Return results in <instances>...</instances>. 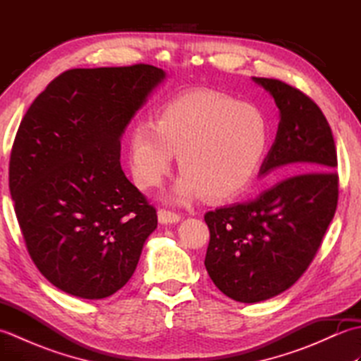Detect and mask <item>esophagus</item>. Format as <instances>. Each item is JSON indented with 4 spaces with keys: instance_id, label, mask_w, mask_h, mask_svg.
<instances>
[{
    "instance_id": "esophagus-1",
    "label": "esophagus",
    "mask_w": 361,
    "mask_h": 361,
    "mask_svg": "<svg viewBox=\"0 0 361 361\" xmlns=\"http://www.w3.org/2000/svg\"><path fill=\"white\" fill-rule=\"evenodd\" d=\"M158 220L159 224L163 225H171V224H178L181 220L180 214H176L173 211H169V209H159L158 211Z\"/></svg>"
}]
</instances>
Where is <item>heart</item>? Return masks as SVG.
Listing matches in <instances>:
<instances>
[{"label": "heart", "mask_w": 361, "mask_h": 361, "mask_svg": "<svg viewBox=\"0 0 361 361\" xmlns=\"http://www.w3.org/2000/svg\"><path fill=\"white\" fill-rule=\"evenodd\" d=\"M268 142L267 121L256 106L197 90L176 97L157 122H137L128 133V163L142 189L163 183L178 153L183 171L172 198L188 202L208 195L226 200L250 186Z\"/></svg>", "instance_id": "b5f03b06"}]
</instances>
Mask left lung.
<instances>
[{
	"mask_svg": "<svg viewBox=\"0 0 361 361\" xmlns=\"http://www.w3.org/2000/svg\"><path fill=\"white\" fill-rule=\"evenodd\" d=\"M279 109L276 140L259 175L296 171L256 200L206 212L209 245L204 267L216 287L239 302L286 291L315 257L338 203L336 150L319 106L278 79L252 78Z\"/></svg>",
	"mask_w": 361,
	"mask_h": 361,
	"instance_id": "left-lung-1",
	"label": "left lung"
}]
</instances>
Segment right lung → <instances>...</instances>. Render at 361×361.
Wrapping results in <instances>:
<instances>
[{
  "label": "right lung",
  "instance_id": "add662e5",
  "mask_svg": "<svg viewBox=\"0 0 361 361\" xmlns=\"http://www.w3.org/2000/svg\"><path fill=\"white\" fill-rule=\"evenodd\" d=\"M161 68H78L29 106L15 136L9 189L30 259L52 286L83 299L132 278L157 211L121 167V137Z\"/></svg>",
  "mask_w": 361,
  "mask_h": 361
}]
</instances>
